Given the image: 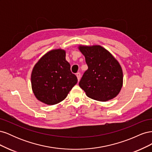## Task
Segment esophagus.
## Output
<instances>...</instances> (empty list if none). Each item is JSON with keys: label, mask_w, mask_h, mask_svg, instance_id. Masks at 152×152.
<instances>
[{"label": "esophagus", "mask_w": 152, "mask_h": 152, "mask_svg": "<svg viewBox=\"0 0 152 152\" xmlns=\"http://www.w3.org/2000/svg\"><path fill=\"white\" fill-rule=\"evenodd\" d=\"M76 76L77 77V79H78V81H79L80 79V77H81V75H80V73L78 72L76 73Z\"/></svg>", "instance_id": "34e87169"}]
</instances>
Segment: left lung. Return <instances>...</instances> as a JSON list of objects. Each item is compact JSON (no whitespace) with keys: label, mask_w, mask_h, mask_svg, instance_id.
<instances>
[{"label":"left lung","mask_w":152,"mask_h":152,"mask_svg":"<svg viewBox=\"0 0 152 152\" xmlns=\"http://www.w3.org/2000/svg\"><path fill=\"white\" fill-rule=\"evenodd\" d=\"M78 48L85 56L88 66L79 82L80 88L88 97L99 102L115 98L123 85L120 63L99 45H80Z\"/></svg>","instance_id":"left-lung-1"}]
</instances>
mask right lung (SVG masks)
<instances>
[{"instance_id":"add662e5","label":"right lung","mask_w":152,"mask_h":152,"mask_svg":"<svg viewBox=\"0 0 152 152\" xmlns=\"http://www.w3.org/2000/svg\"><path fill=\"white\" fill-rule=\"evenodd\" d=\"M65 57V50L53 49L34 65L31 74V89L40 102L48 105L60 103L77 83Z\"/></svg>"}]
</instances>
